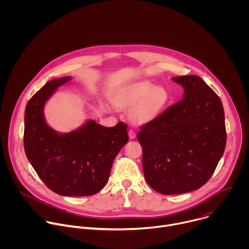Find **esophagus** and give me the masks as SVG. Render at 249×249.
I'll return each mask as SVG.
<instances>
[{
	"label": "esophagus",
	"mask_w": 249,
	"mask_h": 249,
	"mask_svg": "<svg viewBox=\"0 0 249 249\" xmlns=\"http://www.w3.org/2000/svg\"><path fill=\"white\" fill-rule=\"evenodd\" d=\"M128 136H129V139H130V140L135 139V138H136V133H135V131H133V130H129V132H128Z\"/></svg>",
	"instance_id": "34e87169"
}]
</instances>
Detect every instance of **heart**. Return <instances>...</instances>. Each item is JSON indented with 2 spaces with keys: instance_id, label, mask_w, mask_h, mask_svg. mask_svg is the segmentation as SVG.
<instances>
[{
  "instance_id": "obj_1",
  "label": "heart",
  "mask_w": 249,
  "mask_h": 249,
  "mask_svg": "<svg viewBox=\"0 0 249 249\" xmlns=\"http://www.w3.org/2000/svg\"><path fill=\"white\" fill-rule=\"evenodd\" d=\"M165 88L142 82L120 89L111 97V103L120 110H128L130 120L137 125H145L156 119L168 101Z\"/></svg>"
}]
</instances>
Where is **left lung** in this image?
Segmentation results:
<instances>
[{"label":"left lung","mask_w":249,"mask_h":249,"mask_svg":"<svg viewBox=\"0 0 249 249\" xmlns=\"http://www.w3.org/2000/svg\"><path fill=\"white\" fill-rule=\"evenodd\" d=\"M183 98L141 127L147 183L164 195L202 187L214 173L226 148L225 113L220 97L200 77L172 78Z\"/></svg>","instance_id":"1"}]
</instances>
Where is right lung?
Masks as SVG:
<instances>
[{
	"mask_svg": "<svg viewBox=\"0 0 249 249\" xmlns=\"http://www.w3.org/2000/svg\"><path fill=\"white\" fill-rule=\"evenodd\" d=\"M72 80L49 81L27 102L24 114L25 155L41 180L62 196H89L107 182L112 163L129 138L123 122L104 127L88 120L69 133L51 128L44 106L57 89Z\"/></svg>",
	"mask_w": 249,
	"mask_h": 249,
	"instance_id": "add662e5",
	"label": "right lung"
}]
</instances>
